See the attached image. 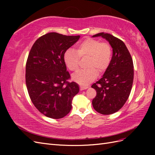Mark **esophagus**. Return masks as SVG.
<instances>
[{
  "mask_svg": "<svg viewBox=\"0 0 155 155\" xmlns=\"http://www.w3.org/2000/svg\"><path fill=\"white\" fill-rule=\"evenodd\" d=\"M88 87H83V86H80V90L83 91V90H86L87 88H88Z\"/></svg>",
  "mask_w": 155,
  "mask_h": 155,
  "instance_id": "esophagus-1",
  "label": "esophagus"
}]
</instances>
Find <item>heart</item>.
<instances>
[{"label":"heart","instance_id":"b5f03b06","mask_svg":"<svg viewBox=\"0 0 155 155\" xmlns=\"http://www.w3.org/2000/svg\"><path fill=\"white\" fill-rule=\"evenodd\" d=\"M77 51L68 48L64 51L63 60L70 71H76L81 58L88 57V69L81 70L72 75L73 81L81 85H87L94 80L97 71L102 72L109 66L112 59V49L107 43H101L94 39L88 38L77 45Z\"/></svg>","mask_w":155,"mask_h":155}]
</instances>
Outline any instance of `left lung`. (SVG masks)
I'll list each match as a JSON object with an SVG mask.
<instances>
[{
    "label": "left lung",
    "instance_id": "1",
    "mask_svg": "<svg viewBox=\"0 0 155 155\" xmlns=\"http://www.w3.org/2000/svg\"><path fill=\"white\" fill-rule=\"evenodd\" d=\"M102 37L112 48V57L104 76L91 86L96 91L92 105L104 115L118 111L127 100L134 78L133 62L124 42L109 34L101 32L92 36Z\"/></svg>",
    "mask_w": 155,
    "mask_h": 155
}]
</instances>
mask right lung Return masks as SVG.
<instances>
[{
  "label": "right lung",
  "instance_id": "right-lung-1",
  "mask_svg": "<svg viewBox=\"0 0 155 155\" xmlns=\"http://www.w3.org/2000/svg\"><path fill=\"white\" fill-rule=\"evenodd\" d=\"M51 32L40 37L32 46L26 64V84L33 104L42 114L62 118L72 109V101L79 91L70 78L63 60L64 51L79 40Z\"/></svg>",
  "mask_w": 155,
  "mask_h": 155
}]
</instances>
